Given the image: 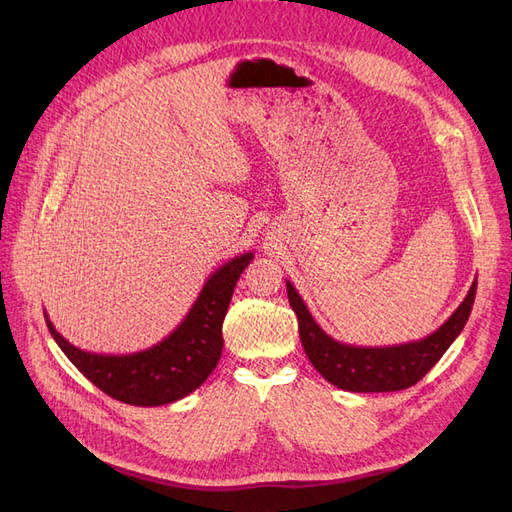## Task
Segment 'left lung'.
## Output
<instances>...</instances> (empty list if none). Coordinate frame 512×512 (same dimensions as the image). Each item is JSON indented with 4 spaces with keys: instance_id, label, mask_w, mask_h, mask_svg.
<instances>
[{
    "instance_id": "obj_1",
    "label": "left lung",
    "mask_w": 512,
    "mask_h": 512,
    "mask_svg": "<svg viewBox=\"0 0 512 512\" xmlns=\"http://www.w3.org/2000/svg\"><path fill=\"white\" fill-rule=\"evenodd\" d=\"M286 290L290 307L299 320L303 350L307 359L320 371V376L335 384L337 389L352 393H389L416 384L451 348L470 318L476 297V280L472 282L466 299L438 331L418 339V342L378 348L337 342L322 331L314 316L309 314L301 294L288 280Z\"/></svg>"
}]
</instances>
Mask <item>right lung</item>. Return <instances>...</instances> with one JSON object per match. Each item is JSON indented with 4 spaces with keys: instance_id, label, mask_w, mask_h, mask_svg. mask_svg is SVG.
<instances>
[{
    "instance_id": "add662e5",
    "label": "right lung",
    "mask_w": 512,
    "mask_h": 512,
    "mask_svg": "<svg viewBox=\"0 0 512 512\" xmlns=\"http://www.w3.org/2000/svg\"><path fill=\"white\" fill-rule=\"evenodd\" d=\"M252 252L230 258L211 273L179 327L162 342L130 354H98L70 344L44 314L57 346L102 393L130 406H166L203 384L224 348L222 322Z\"/></svg>"
}]
</instances>
